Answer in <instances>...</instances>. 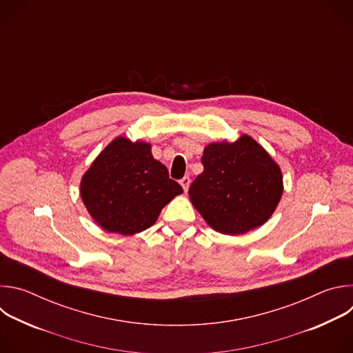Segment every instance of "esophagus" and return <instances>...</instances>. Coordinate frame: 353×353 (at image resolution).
Segmentation results:
<instances>
[{
  "label": "esophagus",
  "instance_id": "obj_1",
  "mask_svg": "<svg viewBox=\"0 0 353 353\" xmlns=\"http://www.w3.org/2000/svg\"><path fill=\"white\" fill-rule=\"evenodd\" d=\"M180 184H181L184 192H187V190H188V187H190V177H183V179L180 180Z\"/></svg>",
  "mask_w": 353,
  "mask_h": 353
}]
</instances>
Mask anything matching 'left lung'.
<instances>
[{
	"label": "left lung",
	"mask_w": 353,
	"mask_h": 353,
	"mask_svg": "<svg viewBox=\"0 0 353 353\" xmlns=\"http://www.w3.org/2000/svg\"><path fill=\"white\" fill-rule=\"evenodd\" d=\"M204 172L191 183L188 194L205 222L223 234H243L264 225L283 191L279 166L248 135L234 142L205 146Z\"/></svg>",
	"instance_id": "left-lung-1"
}]
</instances>
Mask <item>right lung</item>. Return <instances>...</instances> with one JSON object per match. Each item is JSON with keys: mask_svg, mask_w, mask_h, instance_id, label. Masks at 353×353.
Wrapping results in <instances>:
<instances>
[{"mask_svg": "<svg viewBox=\"0 0 353 353\" xmlns=\"http://www.w3.org/2000/svg\"><path fill=\"white\" fill-rule=\"evenodd\" d=\"M183 192L150 143L117 137L81 180V196L93 221L110 233L131 236L152 226L162 208Z\"/></svg>", "mask_w": 353, "mask_h": 353, "instance_id": "obj_1", "label": "right lung"}]
</instances>
